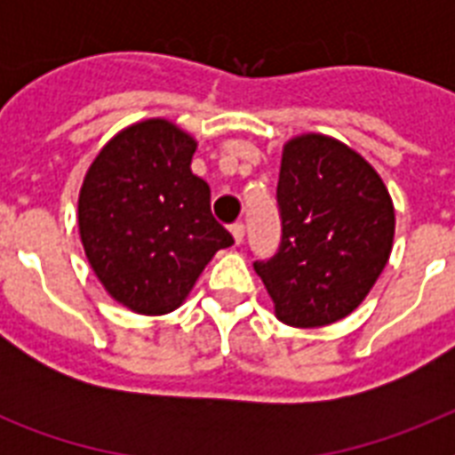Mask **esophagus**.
Returning a JSON list of instances; mask_svg holds the SVG:
<instances>
[{
	"label": "esophagus",
	"mask_w": 455,
	"mask_h": 455,
	"mask_svg": "<svg viewBox=\"0 0 455 455\" xmlns=\"http://www.w3.org/2000/svg\"><path fill=\"white\" fill-rule=\"evenodd\" d=\"M231 234H234V241L241 245L243 238H245V224H243V221H235V224H231Z\"/></svg>",
	"instance_id": "obj_1"
}]
</instances>
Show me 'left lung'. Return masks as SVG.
<instances>
[{"label":"left lung","instance_id":"obj_1","mask_svg":"<svg viewBox=\"0 0 455 455\" xmlns=\"http://www.w3.org/2000/svg\"><path fill=\"white\" fill-rule=\"evenodd\" d=\"M276 200L281 245L255 262L276 316L295 328L335 323L363 302L389 259L387 188L349 146L302 134L283 148Z\"/></svg>","mask_w":455,"mask_h":455}]
</instances>
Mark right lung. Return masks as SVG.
I'll use <instances>...</instances> for the list:
<instances>
[{"mask_svg": "<svg viewBox=\"0 0 455 455\" xmlns=\"http://www.w3.org/2000/svg\"><path fill=\"white\" fill-rule=\"evenodd\" d=\"M196 141L167 120H144L103 146L77 203L87 259L113 299L160 316L191 292L234 235L210 210V186L191 172Z\"/></svg>", "mask_w": 455, "mask_h": 455, "instance_id": "1", "label": "right lung"}]
</instances>
